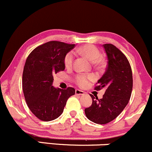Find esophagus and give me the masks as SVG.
<instances>
[{"mask_svg":"<svg viewBox=\"0 0 152 152\" xmlns=\"http://www.w3.org/2000/svg\"><path fill=\"white\" fill-rule=\"evenodd\" d=\"M75 93H76V95H84L85 94L84 91H81V90H79V89H76Z\"/></svg>","mask_w":152,"mask_h":152,"instance_id":"esophagus-1","label":"esophagus"}]
</instances>
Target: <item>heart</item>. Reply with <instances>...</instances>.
I'll return each mask as SVG.
<instances>
[{"instance_id": "b5f03b06", "label": "heart", "mask_w": 152, "mask_h": 152, "mask_svg": "<svg viewBox=\"0 0 152 152\" xmlns=\"http://www.w3.org/2000/svg\"><path fill=\"white\" fill-rule=\"evenodd\" d=\"M78 52L80 54L86 56L93 62H96V61H99L102 56L101 52L99 51V50L93 45H86L81 47L78 50ZM73 59H74V56H73L72 52H69L66 55L64 58V65L66 68H69L72 66ZM94 79L95 76L91 73H89V74L78 73L74 76L73 81L78 86H81V87H86L89 84L91 81H94Z\"/></svg>"}]
</instances>
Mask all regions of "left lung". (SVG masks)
<instances>
[{"label":"left lung","mask_w":152,"mask_h":152,"mask_svg":"<svg viewBox=\"0 0 152 152\" xmlns=\"http://www.w3.org/2000/svg\"><path fill=\"white\" fill-rule=\"evenodd\" d=\"M103 47L107 66L94 89L104 88L105 92L99 99L90 94L92 104L84 110L86 118L97 124H107L115 119L128 104L133 89L132 70L126 56L113 44Z\"/></svg>","instance_id":"left-lung-1"}]
</instances>
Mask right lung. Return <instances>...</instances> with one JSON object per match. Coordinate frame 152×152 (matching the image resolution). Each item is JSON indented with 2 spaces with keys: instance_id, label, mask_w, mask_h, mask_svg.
Here are the masks:
<instances>
[{
  "instance_id": "1",
  "label": "right lung",
  "mask_w": 152,
  "mask_h": 152,
  "mask_svg": "<svg viewBox=\"0 0 152 152\" xmlns=\"http://www.w3.org/2000/svg\"><path fill=\"white\" fill-rule=\"evenodd\" d=\"M75 47L50 41L31 51L26 58L22 76V89L28 107L38 119L50 121L63 113L68 99L75 94L73 87H53V75L64 71V58Z\"/></svg>"
}]
</instances>
